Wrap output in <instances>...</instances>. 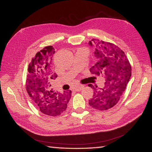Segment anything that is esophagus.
I'll list each match as a JSON object with an SVG mask.
<instances>
[{
	"label": "esophagus",
	"mask_w": 152,
	"mask_h": 152,
	"mask_svg": "<svg viewBox=\"0 0 152 152\" xmlns=\"http://www.w3.org/2000/svg\"><path fill=\"white\" fill-rule=\"evenodd\" d=\"M83 87H84V86H83V85L78 86L74 87L73 89L74 90V91H81V90L82 89V88H83Z\"/></svg>",
	"instance_id": "34e87169"
}]
</instances>
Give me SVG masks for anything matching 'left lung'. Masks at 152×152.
<instances>
[{"mask_svg": "<svg viewBox=\"0 0 152 152\" xmlns=\"http://www.w3.org/2000/svg\"><path fill=\"white\" fill-rule=\"evenodd\" d=\"M95 46V56L96 62L89 71L95 76L105 78L104 88L94 89L93 97L89 104L99 110H106L114 106L125 90L131 76V66L124 51L115 44L92 39ZM89 45L93 46L91 41Z\"/></svg>", "mask_w": 152, "mask_h": 152, "instance_id": "8db88e82", "label": "left lung"}]
</instances>
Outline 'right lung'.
<instances>
[{
  "label": "right lung",
  "instance_id": "1",
  "mask_svg": "<svg viewBox=\"0 0 152 152\" xmlns=\"http://www.w3.org/2000/svg\"><path fill=\"white\" fill-rule=\"evenodd\" d=\"M55 49L51 46L37 53L28 68L26 89L34 105L50 116L59 115L66 110L71 98V90L63 93L51 89V82L57 75L52 71L51 60Z\"/></svg>",
  "mask_w": 152,
  "mask_h": 152
}]
</instances>
